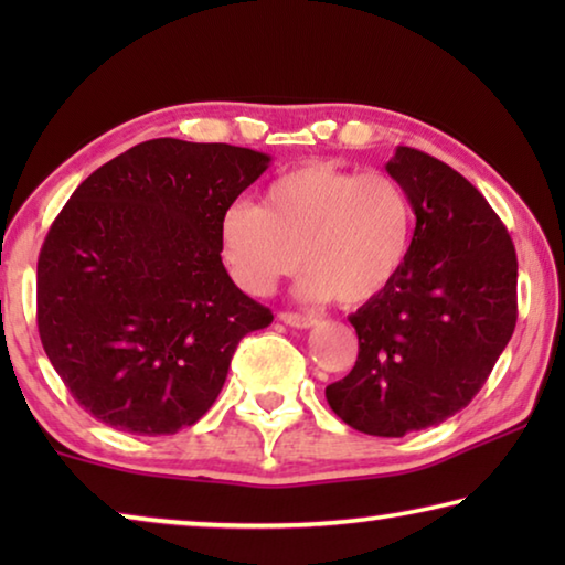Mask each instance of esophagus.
<instances>
[{"label": "esophagus", "mask_w": 565, "mask_h": 565, "mask_svg": "<svg viewBox=\"0 0 565 565\" xmlns=\"http://www.w3.org/2000/svg\"><path fill=\"white\" fill-rule=\"evenodd\" d=\"M279 319L284 323H289V327H296V329H311L313 323H317V319L309 317V313H294V311H281Z\"/></svg>", "instance_id": "esophagus-1"}]
</instances>
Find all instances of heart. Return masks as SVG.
<instances>
[{
	"instance_id": "obj_1",
	"label": "heart",
	"mask_w": 565,
	"mask_h": 565,
	"mask_svg": "<svg viewBox=\"0 0 565 565\" xmlns=\"http://www.w3.org/2000/svg\"><path fill=\"white\" fill-rule=\"evenodd\" d=\"M414 236L406 189L384 171L309 161L264 191V202H234L222 216V252L236 284L269 294L301 262L299 294L361 306L404 269Z\"/></svg>"
}]
</instances>
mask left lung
I'll use <instances>...</instances> for the list:
<instances>
[{"label": "left lung", "mask_w": 565, "mask_h": 565, "mask_svg": "<svg viewBox=\"0 0 565 565\" xmlns=\"http://www.w3.org/2000/svg\"><path fill=\"white\" fill-rule=\"evenodd\" d=\"M386 171L416 214L394 284L349 321L359 359L327 386L343 424L398 438L466 408L511 341L519 262L481 191L444 161L398 147Z\"/></svg>", "instance_id": "1"}]
</instances>
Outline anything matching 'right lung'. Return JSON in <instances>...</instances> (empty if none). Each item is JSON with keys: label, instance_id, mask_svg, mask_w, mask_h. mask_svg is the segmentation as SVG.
Listing matches in <instances>:
<instances>
[{"label": "right lung", "instance_id": "obj_1", "mask_svg": "<svg viewBox=\"0 0 565 565\" xmlns=\"http://www.w3.org/2000/svg\"><path fill=\"white\" fill-rule=\"evenodd\" d=\"M269 164L244 147L151 139L84 179L54 218L36 327L102 424L137 436L196 424L238 341L274 321L222 264V216Z\"/></svg>", "mask_w": 565, "mask_h": 565}]
</instances>
